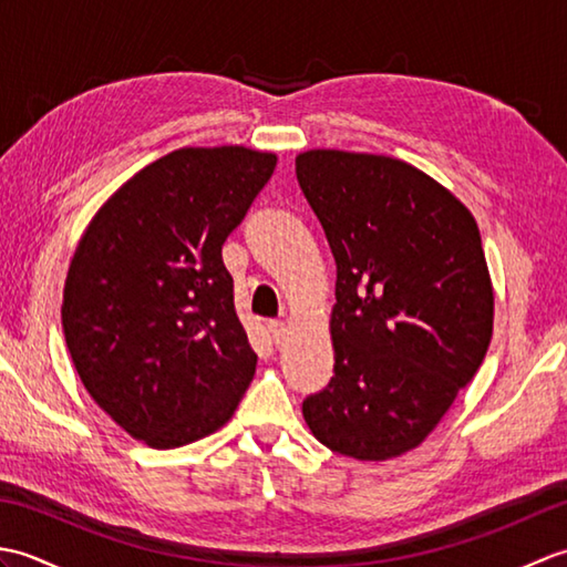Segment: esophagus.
<instances>
[{
	"label": "esophagus",
	"instance_id": "esophagus-1",
	"mask_svg": "<svg viewBox=\"0 0 567 567\" xmlns=\"http://www.w3.org/2000/svg\"><path fill=\"white\" fill-rule=\"evenodd\" d=\"M268 333H270V341L275 346H280L285 341V333H287L285 321H268Z\"/></svg>",
	"mask_w": 567,
	"mask_h": 567
}]
</instances>
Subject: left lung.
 <instances>
[{"instance_id":"obj_1","label":"left lung","mask_w":567,"mask_h":567,"mask_svg":"<svg viewBox=\"0 0 567 567\" xmlns=\"http://www.w3.org/2000/svg\"><path fill=\"white\" fill-rule=\"evenodd\" d=\"M297 183L336 260L333 378L302 404L327 449H416L483 365L495 295L473 214L388 155L307 151Z\"/></svg>"}]
</instances>
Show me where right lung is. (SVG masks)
Here are the masks:
<instances>
[{
	"label": "right lung",
	"mask_w": 567,
	"mask_h": 567,
	"mask_svg": "<svg viewBox=\"0 0 567 567\" xmlns=\"http://www.w3.org/2000/svg\"><path fill=\"white\" fill-rule=\"evenodd\" d=\"M275 163L244 146L167 153L106 199L72 256L60 309L72 363L151 449L221 429L256 375L221 246Z\"/></svg>",
	"instance_id": "add662e5"
}]
</instances>
